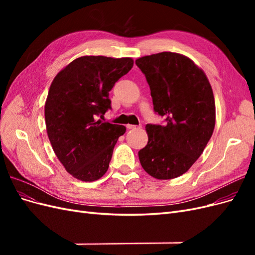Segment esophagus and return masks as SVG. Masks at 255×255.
<instances>
[{"label": "esophagus", "instance_id": "1", "mask_svg": "<svg viewBox=\"0 0 255 255\" xmlns=\"http://www.w3.org/2000/svg\"><path fill=\"white\" fill-rule=\"evenodd\" d=\"M141 127H137V126H133V125H128L127 128L128 129H135V128H140Z\"/></svg>", "mask_w": 255, "mask_h": 255}]
</instances>
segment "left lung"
<instances>
[{"label":"left lung","instance_id":"1","mask_svg":"<svg viewBox=\"0 0 255 255\" xmlns=\"http://www.w3.org/2000/svg\"><path fill=\"white\" fill-rule=\"evenodd\" d=\"M148 82L154 112L165 125H146L148 143L138 152L144 171L158 180L186 172L201 155L215 128L213 89L202 69L179 53L136 59Z\"/></svg>","mask_w":255,"mask_h":255}]
</instances>
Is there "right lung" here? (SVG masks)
<instances>
[{"instance_id":"right-lung-1","label":"right lung","mask_w":255,"mask_h":255,"mask_svg":"<svg viewBox=\"0 0 255 255\" xmlns=\"http://www.w3.org/2000/svg\"><path fill=\"white\" fill-rule=\"evenodd\" d=\"M134 65L130 57L82 56L54 78L44 105L52 148L67 172L84 182L107 171L125 126L99 118L112 109L109 92Z\"/></svg>"}]
</instances>
